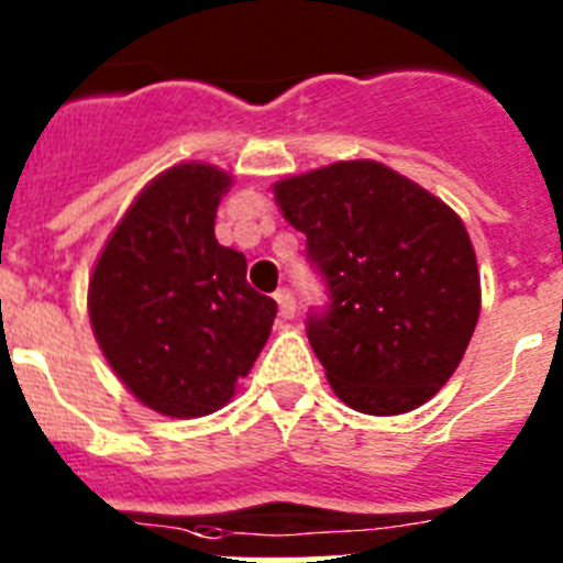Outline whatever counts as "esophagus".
Instances as JSON below:
<instances>
[{"instance_id":"34e87169","label":"esophagus","mask_w":563,"mask_h":563,"mask_svg":"<svg viewBox=\"0 0 563 563\" xmlns=\"http://www.w3.org/2000/svg\"><path fill=\"white\" fill-rule=\"evenodd\" d=\"M276 305H278V316L282 318L296 316V296H292L287 287H282V290L276 292Z\"/></svg>"}]
</instances>
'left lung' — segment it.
Segmentation results:
<instances>
[{"label": "left lung", "instance_id": "left-lung-1", "mask_svg": "<svg viewBox=\"0 0 563 563\" xmlns=\"http://www.w3.org/2000/svg\"><path fill=\"white\" fill-rule=\"evenodd\" d=\"M273 191L330 296L307 316V338L332 391L380 417L431 400L479 318L476 253L460 217L375 161L332 163Z\"/></svg>", "mask_w": 563, "mask_h": 563}]
</instances>
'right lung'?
Masks as SVG:
<instances>
[{
  "label": "right lung",
  "mask_w": 563,
  "mask_h": 563,
  "mask_svg": "<svg viewBox=\"0 0 563 563\" xmlns=\"http://www.w3.org/2000/svg\"><path fill=\"white\" fill-rule=\"evenodd\" d=\"M231 177L180 163L154 177L107 239L89 278L103 357L143 406L166 417L222 409L271 335L276 301L213 220Z\"/></svg>",
  "instance_id": "add662e5"
}]
</instances>
